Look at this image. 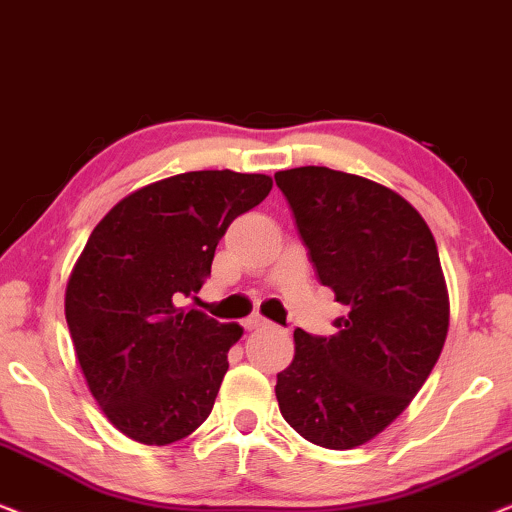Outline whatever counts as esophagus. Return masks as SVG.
Masks as SVG:
<instances>
[{
    "mask_svg": "<svg viewBox=\"0 0 512 512\" xmlns=\"http://www.w3.org/2000/svg\"><path fill=\"white\" fill-rule=\"evenodd\" d=\"M265 326H270V321L261 317V314H254V317L244 321V328H247V331H256V328H265Z\"/></svg>",
    "mask_w": 512,
    "mask_h": 512,
    "instance_id": "1",
    "label": "esophagus"
}]
</instances>
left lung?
<instances>
[{
	"label": "left lung",
	"instance_id": "obj_1",
	"mask_svg": "<svg viewBox=\"0 0 512 512\" xmlns=\"http://www.w3.org/2000/svg\"><path fill=\"white\" fill-rule=\"evenodd\" d=\"M275 181L319 282L349 307L328 338L296 328L279 410L310 443L352 450L408 408L443 352L450 296L436 240L408 200L359 174L307 165Z\"/></svg>",
	"mask_w": 512,
	"mask_h": 512
}]
</instances>
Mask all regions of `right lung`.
Wrapping results in <instances>:
<instances>
[{"instance_id":"add662e5","label":"right lung","mask_w":512,"mask_h":512,"mask_svg":"<svg viewBox=\"0 0 512 512\" xmlns=\"http://www.w3.org/2000/svg\"><path fill=\"white\" fill-rule=\"evenodd\" d=\"M270 188L268 174L230 170L160 179L111 207L76 258L65 291L76 359L109 422L137 443H177L212 412L244 331L179 303Z\"/></svg>"}]
</instances>
